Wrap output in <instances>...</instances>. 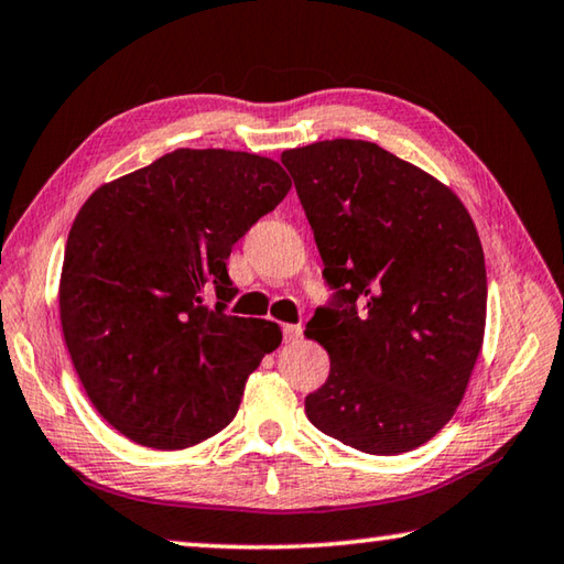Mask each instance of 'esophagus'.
Returning <instances> with one entry per match:
<instances>
[{"label": "esophagus", "instance_id": "34e87169", "mask_svg": "<svg viewBox=\"0 0 564 564\" xmlns=\"http://www.w3.org/2000/svg\"><path fill=\"white\" fill-rule=\"evenodd\" d=\"M301 333H303V328L301 326H295V323H285L283 326V338L289 340V343H295L301 338Z\"/></svg>", "mask_w": 564, "mask_h": 564}]
</instances>
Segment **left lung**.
I'll return each mask as SVG.
<instances>
[{
	"instance_id": "left-lung-1",
	"label": "left lung",
	"mask_w": 564,
	"mask_h": 564,
	"mask_svg": "<svg viewBox=\"0 0 564 564\" xmlns=\"http://www.w3.org/2000/svg\"><path fill=\"white\" fill-rule=\"evenodd\" d=\"M336 289L305 336L330 373L305 398L321 433L370 455L431 441L480 356L485 256L451 188L378 144L316 141L281 154Z\"/></svg>"
}]
</instances>
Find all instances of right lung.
<instances>
[{"instance_id":"add662e5","label":"right lung","mask_w":564,"mask_h":564,"mask_svg":"<svg viewBox=\"0 0 564 564\" xmlns=\"http://www.w3.org/2000/svg\"><path fill=\"white\" fill-rule=\"evenodd\" d=\"M279 161L176 149L99 186L59 279L66 350L91 405L129 441L181 451L231 423L279 323L224 311L234 243L289 194ZM216 292L219 303H207Z\"/></svg>"}]
</instances>
